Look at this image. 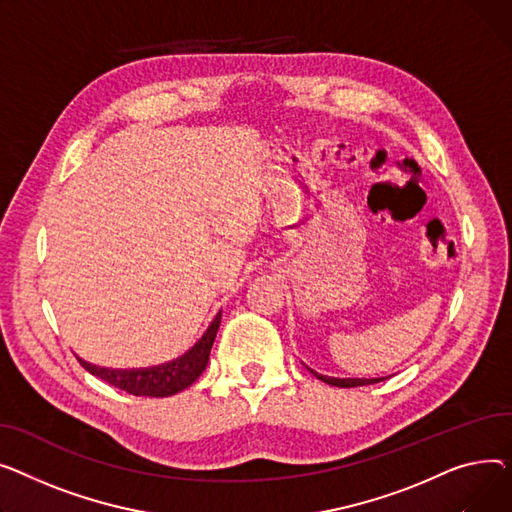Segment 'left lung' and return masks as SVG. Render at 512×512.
Returning <instances> with one entry per match:
<instances>
[{"instance_id":"left-lung-1","label":"left lung","mask_w":512,"mask_h":512,"mask_svg":"<svg viewBox=\"0 0 512 512\" xmlns=\"http://www.w3.org/2000/svg\"><path fill=\"white\" fill-rule=\"evenodd\" d=\"M318 380L330 384V386H341V388H351V386H366V384H376L382 382L386 378H333V376H322L318 372H314L312 368H308Z\"/></svg>"}]
</instances>
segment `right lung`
I'll return each mask as SVG.
<instances>
[{
	"instance_id": "right-lung-1",
	"label": "right lung",
	"mask_w": 512,
	"mask_h": 512,
	"mask_svg": "<svg viewBox=\"0 0 512 512\" xmlns=\"http://www.w3.org/2000/svg\"><path fill=\"white\" fill-rule=\"evenodd\" d=\"M221 324V312L215 316L206 328L202 339L188 349L182 357L173 359V362L153 366V368H138V370H111V368H99L84 362L78 357L80 366L93 376L109 382L111 386L126 390L136 397H171L179 390L188 388L206 368L210 347L215 343L217 330Z\"/></svg>"
}]
</instances>
